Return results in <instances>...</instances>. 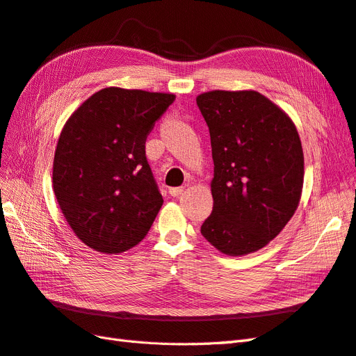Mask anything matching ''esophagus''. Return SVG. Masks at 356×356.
<instances>
[{
  "label": "esophagus",
  "mask_w": 356,
  "mask_h": 356,
  "mask_svg": "<svg viewBox=\"0 0 356 356\" xmlns=\"http://www.w3.org/2000/svg\"><path fill=\"white\" fill-rule=\"evenodd\" d=\"M182 191H184V187H172V188H169V195L174 197H178Z\"/></svg>",
  "instance_id": "34e87169"
}]
</instances>
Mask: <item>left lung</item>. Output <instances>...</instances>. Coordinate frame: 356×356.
Masks as SVG:
<instances>
[{
  "mask_svg": "<svg viewBox=\"0 0 356 356\" xmlns=\"http://www.w3.org/2000/svg\"><path fill=\"white\" fill-rule=\"evenodd\" d=\"M196 102L213 159V209L200 232L225 255L261 250L298 207L305 157L297 129L254 90L207 92Z\"/></svg>",
  "mask_w": 356,
  "mask_h": 356,
  "instance_id": "left-lung-1",
  "label": "left lung"
}]
</instances>
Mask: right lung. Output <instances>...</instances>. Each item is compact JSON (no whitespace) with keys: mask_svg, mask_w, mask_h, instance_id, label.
<instances>
[{"mask_svg":"<svg viewBox=\"0 0 356 356\" xmlns=\"http://www.w3.org/2000/svg\"><path fill=\"white\" fill-rule=\"evenodd\" d=\"M175 96L106 88L62 129L53 190L63 217L95 251L118 254L141 242L163 204L145 156L152 132Z\"/></svg>","mask_w":356,"mask_h":356,"instance_id":"right-lung-1","label":"right lung"}]
</instances>
